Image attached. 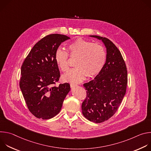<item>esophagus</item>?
Here are the masks:
<instances>
[{"label":"esophagus","mask_w":151,"mask_h":151,"mask_svg":"<svg viewBox=\"0 0 151 151\" xmlns=\"http://www.w3.org/2000/svg\"><path fill=\"white\" fill-rule=\"evenodd\" d=\"M77 87L76 84H74V83H71L70 84V87L71 88H74V87Z\"/></svg>","instance_id":"obj_1"}]
</instances>
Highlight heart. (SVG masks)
Listing matches in <instances>:
<instances>
[{"mask_svg": "<svg viewBox=\"0 0 151 151\" xmlns=\"http://www.w3.org/2000/svg\"><path fill=\"white\" fill-rule=\"evenodd\" d=\"M68 52L72 58H76V68L70 69L62 76L64 81L79 83L86 76L94 78L102 70L106 60V52L100 44L78 38L68 46ZM65 51L58 49L55 54V61L63 72L69 69V55Z\"/></svg>", "mask_w": 151, "mask_h": 151, "instance_id": "heart-1", "label": "heart"}]
</instances>
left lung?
<instances>
[{"mask_svg": "<svg viewBox=\"0 0 151 151\" xmlns=\"http://www.w3.org/2000/svg\"><path fill=\"white\" fill-rule=\"evenodd\" d=\"M106 48L104 66L94 80L83 84L87 97L82 104L83 115L88 120L101 123L108 120L117 111L125 94L127 70L122 56L109 39L96 35Z\"/></svg>", "mask_w": 151, "mask_h": 151, "instance_id": "obj_1", "label": "left lung"}]
</instances>
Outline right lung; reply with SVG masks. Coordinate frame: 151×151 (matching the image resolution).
I'll list each match as a JSON object with an SVG mask.
<instances>
[{
  "instance_id": "add662e5",
  "label": "right lung",
  "mask_w": 151,
  "mask_h": 151,
  "mask_svg": "<svg viewBox=\"0 0 151 151\" xmlns=\"http://www.w3.org/2000/svg\"><path fill=\"white\" fill-rule=\"evenodd\" d=\"M69 39L60 34L47 35L34 45L21 66L19 87L29 110L37 118L48 119L57 115L70 90L69 83L54 85L60 76L55 52Z\"/></svg>"
}]
</instances>
